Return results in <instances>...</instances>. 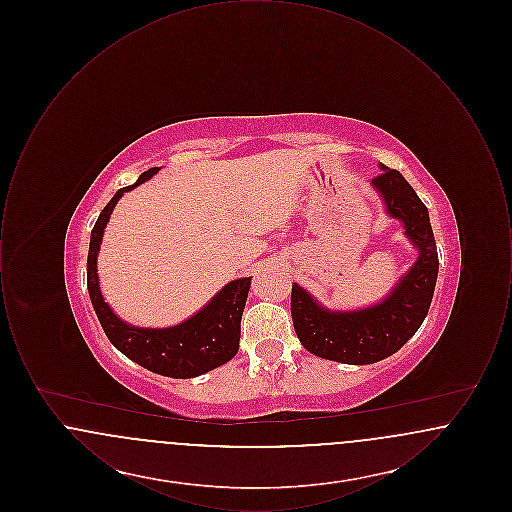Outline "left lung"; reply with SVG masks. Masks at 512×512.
I'll use <instances>...</instances> for the list:
<instances>
[{
  "instance_id": "left-lung-1",
  "label": "left lung",
  "mask_w": 512,
  "mask_h": 512,
  "mask_svg": "<svg viewBox=\"0 0 512 512\" xmlns=\"http://www.w3.org/2000/svg\"><path fill=\"white\" fill-rule=\"evenodd\" d=\"M372 186L393 219L418 247V259L393 292L378 305L336 313L322 309L301 286H292V318L301 345L313 355L345 365L378 363L399 351L428 315L438 280V249L426 205L401 172L382 165Z\"/></svg>"
}]
</instances>
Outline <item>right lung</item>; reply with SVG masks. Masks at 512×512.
Instances as JSON below:
<instances>
[{"label":"right lung","instance_id":"add662e5","mask_svg":"<svg viewBox=\"0 0 512 512\" xmlns=\"http://www.w3.org/2000/svg\"><path fill=\"white\" fill-rule=\"evenodd\" d=\"M157 171L159 169L153 167L142 172L136 184L121 188L99 213L92 230L86 265L88 292L103 332L128 359L163 376L194 378L228 363L238 353L240 322L244 315L251 276L226 284L197 315L178 326L163 330L128 326L109 309L99 292L98 251L109 217L124 192L134 190Z\"/></svg>","mask_w":512,"mask_h":512}]
</instances>
